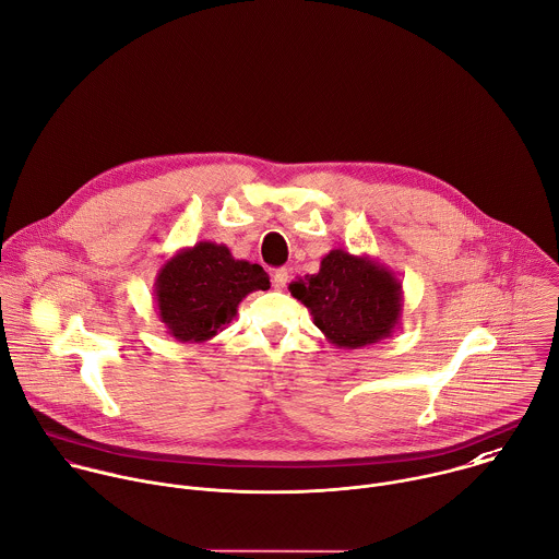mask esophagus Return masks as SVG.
<instances>
[{
  "label": "esophagus",
  "mask_w": 559,
  "mask_h": 559,
  "mask_svg": "<svg viewBox=\"0 0 559 559\" xmlns=\"http://www.w3.org/2000/svg\"><path fill=\"white\" fill-rule=\"evenodd\" d=\"M288 269H277L275 273H273V286L277 288V290H284L286 288V284H288Z\"/></svg>",
  "instance_id": "esophagus-1"
}]
</instances>
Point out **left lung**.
I'll return each mask as SVG.
<instances>
[{
	"label": "left lung",
	"mask_w": 559,
	"mask_h": 559,
	"mask_svg": "<svg viewBox=\"0 0 559 559\" xmlns=\"http://www.w3.org/2000/svg\"><path fill=\"white\" fill-rule=\"evenodd\" d=\"M288 288L336 347L373 345L389 338L400 325L402 282L389 266L369 255L332 249L323 255L319 273L299 277Z\"/></svg>",
	"instance_id": "8db88e82"
}]
</instances>
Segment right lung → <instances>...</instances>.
Listing matches in <instances>:
<instances>
[{
  "instance_id": "1",
  "label": "right lung",
  "mask_w": 559,
  "mask_h": 559,
  "mask_svg": "<svg viewBox=\"0 0 559 559\" xmlns=\"http://www.w3.org/2000/svg\"><path fill=\"white\" fill-rule=\"evenodd\" d=\"M269 288L260 264L236 260L229 247L203 240L164 262L155 277V304L170 336L205 343L234 321L249 293Z\"/></svg>"
}]
</instances>
